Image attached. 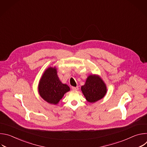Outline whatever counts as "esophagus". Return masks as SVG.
<instances>
[{"label":"esophagus","mask_w":147,"mask_h":147,"mask_svg":"<svg viewBox=\"0 0 147 147\" xmlns=\"http://www.w3.org/2000/svg\"><path fill=\"white\" fill-rule=\"evenodd\" d=\"M71 88H72V90L73 91H77L78 90V87H72Z\"/></svg>","instance_id":"34e87169"}]
</instances>
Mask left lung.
I'll return each mask as SVG.
<instances>
[{"label": "left lung", "instance_id": "obj_1", "mask_svg": "<svg viewBox=\"0 0 147 147\" xmlns=\"http://www.w3.org/2000/svg\"><path fill=\"white\" fill-rule=\"evenodd\" d=\"M81 91L86 99L90 102H95L102 99L107 93L105 84L98 76L90 75L87 79Z\"/></svg>", "mask_w": 147, "mask_h": 147}]
</instances>
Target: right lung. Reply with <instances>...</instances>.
Segmentation results:
<instances>
[{"label":"right lung","mask_w":147,"mask_h":147,"mask_svg":"<svg viewBox=\"0 0 147 147\" xmlns=\"http://www.w3.org/2000/svg\"><path fill=\"white\" fill-rule=\"evenodd\" d=\"M69 91V87L62 84L59 80L55 67H49L40 80L38 86L39 94L49 103L57 104L64 94Z\"/></svg>","instance_id":"1"}]
</instances>
